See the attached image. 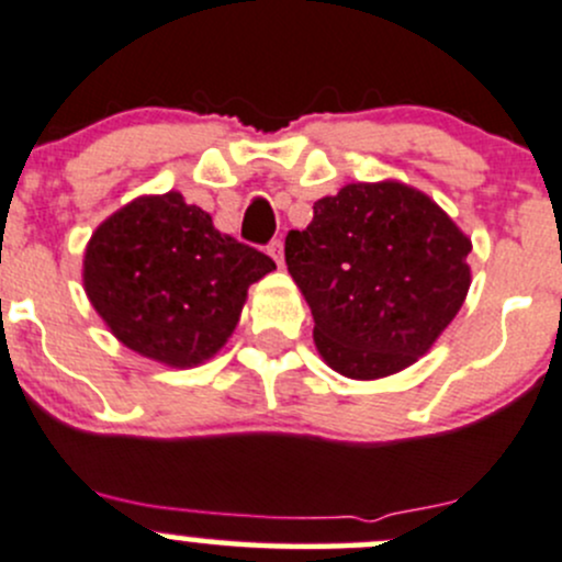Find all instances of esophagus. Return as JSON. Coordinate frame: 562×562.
<instances>
[{"label":"esophagus","mask_w":562,"mask_h":562,"mask_svg":"<svg viewBox=\"0 0 562 562\" xmlns=\"http://www.w3.org/2000/svg\"><path fill=\"white\" fill-rule=\"evenodd\" d=\"M266 252H269V256L274 258L277 266H282V241H280V239H274V241H271V245L266 247Z\"/></svg>","instance_id":"esophagus-1"}]
</instances>
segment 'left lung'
<instances>
[{
    "mask_svg": "<svg viewBox=\"0 0 562 562\" xmlns=\"http://www.w3.org/2000/svg\"><path fill=\"white\" fill-rule=\"evenodd\" d=\"M285 236V263L315 317L323 360L350 380L415 363L463 306L471 239L404 182H350Z\"/></svg>",
    "mask_w": 562,
    "mask_h": 562,
    "instance_id": "8db88e82",
    "label": "left lung"
}]
</instances>
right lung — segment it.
I'll return each instance as SVG.
<instances>
[{
    "label": "right lung",
    "mask_w": 562,
    "mask_h": 562,
    "mask_svg": "<svg viewBox=\"0 0 562 562\" xmlns=\"http://www.w3.org/2000/svg\"><path fill=\"white\" fill-rule=\"evenodd\" d=\"M274 261L221 234L177 191L139 196L97 228L82 285L117 341L158 363H204L239 323L247 288Z\"/></svg>",
    "instance_id": "obj_1"
}]
</instances>
